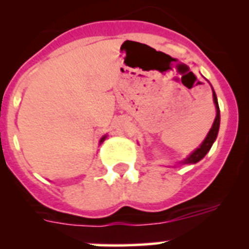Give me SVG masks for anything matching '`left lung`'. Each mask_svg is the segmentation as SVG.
<instances>
[{"mask_svg": "<svg viewBox=\"0 0 249 249\" xmlns=\"http://www.w3.org/2000/svg\"><path fill=\"white\" fill-rule=\"evenodd\" d=\"M213 101H214L215 109H217V115H215V119L214 122H213L212 127H211L210 132H208L207 137H206L205 141H203L202 144L200 145L194 153H192V154H190L189 157L183 161V164H196L197 161H200V160L207 154V152L211 149V147H212L213 142H214L215 139H217L218 130H219V124H220V112H219V106H218L217 96H215L214 91H213Z\"/></svg>", "mask_w": 249, "mask_h": 249, "instance_id": "1", "label": "left lung"}]
</instances>
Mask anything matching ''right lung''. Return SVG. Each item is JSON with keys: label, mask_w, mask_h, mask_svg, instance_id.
<instances>
[{"label": "right lung", "mask_w": 249, "mask_h": 249, "mask_svg": "<svg viewBox=\"0 0 249 249\" xmlns=\"http://www.w3.org/2000/svg\"><path fill=\"white\" fill-rule=\"evenodd\" d=\"M105 139H106V136H105V137H102V139H101V141H100V142H102V141H104Z\"/></svg>", "instance_id": "add662e5"}]
</instances>
